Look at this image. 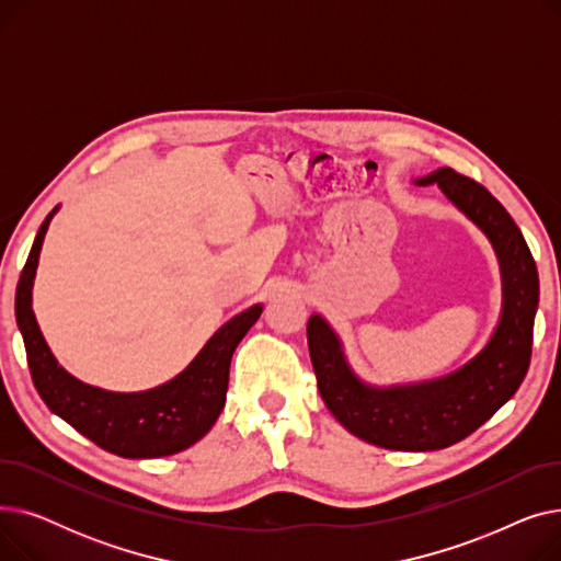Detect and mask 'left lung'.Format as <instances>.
I'll use <instances>...</instances> for the list:
<instances>
[{
    "label": "left lung",
    "mask_w": 561,
    "mask_h": 561,
    "mask_svg": "<svg viewBox=\"0 0 561 561\" xmlns=\"http://www.w3.org/2000/svg\"><path fill=\"white\" fill-rule=\"evenodd\" d=\"M416 184L444 191L497 254L503 316L486 347L446 377L377 389L350 370L339 336L318 313L307 322V341L320 398L347 432L387 450L427 453L473 434L518 391L533 357L539 275L520 229L482 184L453 168H438Z\"/></svg>",
    "instance_id": "left-lung-1"
}]
</instances>
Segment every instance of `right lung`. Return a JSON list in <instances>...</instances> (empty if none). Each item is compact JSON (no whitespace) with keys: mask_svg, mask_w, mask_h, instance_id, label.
<instances>
[{"mask_svg":"<svg viewBox=\"0 0 561 561\" xmlns=\"http://www.w3.org/2000/svg\"><path fill=\"white\" fill-rule=\"evenodd\" d=\"M56 209L41 225L15 290V318L36 391L56 416L117 457L152 459L191 448L218 421L227 398L231 355L263 307L254 305L225 322L191 366L163 387L142 393L88 387L58 366L32 309L38 256Z\"/></svg>","mask_w":561,"mask_h":561,"instance_id":"right-lung-1","label":"right lung"}]
</instances>
